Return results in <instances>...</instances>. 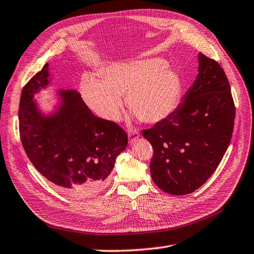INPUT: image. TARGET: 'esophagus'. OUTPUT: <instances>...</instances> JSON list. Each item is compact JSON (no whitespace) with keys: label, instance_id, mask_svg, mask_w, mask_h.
Instances as JSON below:
<instances>
[{"label":"esophagus","instance_id":"34e87169","mask_svg":"<svg viewBox=\"0 0 254 254\" xmlns=\"http://www.w3.org/2000/svg\"><path fill=\"white\" fill-rule=\"evenodd\" d=\"M140 136V134L137 131H128V143L134 144Z\"/></svg>","mask_w":254,"mask_h":254}]
</instances>
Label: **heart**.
I'll return each mask as SVG.
<instances>
[{
	"mask_svg": "<svg viewBox=\"0 0 254 254\" xmlns=\"http://www.w3.org/2000/svg\"><path fill=\"white\" fill-rule=\"evenodd\" d=\"M168 66L162 58L111 64L103 79L90 76L84 80L82 95L105 120L120 119L121 95H127V107L139 119L147 123L164 121L174 114L182 97L181 76Z\"/></svg>",
	"mask_w": 254,
	"mask_h": 254,
	"instance_id": "b5f03b06",
	"label": "heart"
}]
</instances>
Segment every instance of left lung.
<instances>
[{
	"instance_id": "obj_1",
	"label": "left lung",
	"mask_w": 254,
	"mask_h": 254,
	"mask_svg": "<svg viewBox=\"0 0 254 254\" xmlns=\"http://www.w3.org/2000/svg\"><path fill=\"white\" fill-rule=\"evenodd\" d=\"M198 61L197 79L174 114L143 129L154 148L152 181L176 196L194 191L214 173L234 129L235 105L225 72L202 53Z\"/></svg>"
}]
</instances>
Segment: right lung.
I'll use <instances>...</instances> for the list:
<instances>
[{"label": "right lung", "mask_w": 254, "mask_h": 254, "mask_svg": "<svg viewBox=\"0 0 254 254\" xmlns=\"http://www.w3.org/2000/svg\"><path fill=\"white\" fill-rule=\"evenodd\" d=\"M49 64L23 86L19 133L28 158L64 193L85 198L100 191L127 148V135L113 121L96 117L73 90L60 91L61 105L45 116L33 100L50 84Z\"/></svg>", "instance_id": "1"}]
</instances>
